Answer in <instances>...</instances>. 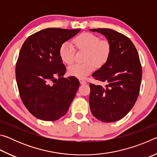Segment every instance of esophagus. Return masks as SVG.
Masks as SVG:
<instances>
[{
  "instance_id": "1",
  "label": "esophagus",
  "mask_w": 157,
  "mask_h": 157,
  "mask_svg": "<svg viewBox=\"0 0 157 157\" xmlns=\"http://www.w3.org/2000/svg\"><path fill=\"white\" fill-rule=\"evenodd\" d=\"M79 82H80L81 84H86V82L85 81L84 79H79Z\"/></svg>"
}]
</instances>
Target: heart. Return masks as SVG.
Masks as SVG:
<instances>
[{
  "label": "heart",
  "mask_w": 157,
  "mask_h": 157,
  "mask_svg": "<svg viewBox=\"0 0 157 157\" xmlns=\"http://www.w3.org/2000/svg\"><path fill=\"white\" fill-rule=\"evenodd\" d=\"M77 48L85 51L82 63H74L68 67V73L79 78H84L94 70L95 66L102 67L109 59L111 46L110 42L100 39L94 34L85 33L73 40ZM59 56L63 62L71 64L73 62L75 48L70 42H64L59 48Z\"/></svg>",
  "instance_id": "heart-1"
}]
</instances>
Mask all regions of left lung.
Listing matches in <instances>:
<instances>
[{
    "label": "left lung",
    "instance_id": "obj_1",
    "mask_svg": "<svg viewBox=\"0 0 157 157\" xmlns=\"http://www.w3.org/2000/svg\"><path fill=\"white\" fill-rule=\"evenodd\" d=\"M103 34L110 42L109 59L92 74L105 87L90 84L89 105L93 115L105 123H112L125 116L139 96L142 68L138 52L132 41L111 29H89Z\"/></svg>",
    "mask_w": 157,
    "mask_h": 157
}]
</instances>
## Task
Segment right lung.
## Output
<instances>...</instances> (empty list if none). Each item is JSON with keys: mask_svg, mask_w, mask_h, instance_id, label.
Segmentation results:
<instances>
[{"mask_svg": "<svg viewBox=\"0 0 157 157\" xmlns=\"http://www.w3.org/2000/svg\"><path fill=\"white\" fill-rule=\"evenodd\" d=\"M80 30L44 29L29 36L21 47L16 79L21 100L36 118L58 120L75 96L79 82L74 76L63 78L66 68L59 51L61 45Z\"/></svg>", "mask_w": 157, "mask_h": 157, "instance_id": "add662e5", "label": "right lung"}]
</instances>
